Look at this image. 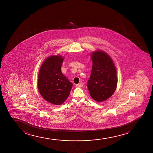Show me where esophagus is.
<instances>
[{
	"label": "esophagus",
	"mask_w": 153,
	"mask_h": 153,
	"mask_svg": "<svg viewBox=\"0 0 153 153\" xmlns=\"http://www.w3.org/2000/svg\"><path fill=\"white\" fill-rule=\"evenodd\" d=\"M84 85V84H82V83H80V84H77V85H76V87H82Z\"/></svg>",
	"instance_id": "34e87169"
}]
</instances>
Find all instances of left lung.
Segmentation results:
<instances>
[{
    "instance_id": "left-lung-1",
    "label": "left lung",
    "mask_w": 153,
    "mask_h": 153,
    "mask_svg": "<svg viewBox=\"0 0 153 153\" xmlns=\"http://www.w3.org/2000/svg\"><path fill=\"white\" fill-rule=\"evenodd\" d=\"M92 67L87 87L90 96L97 102L109 98L117 86V70L109 55L102 51L91 53Z\"/></svg>"
}]
</instances>
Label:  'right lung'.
<instances>
[{"label": "right lung", "instance_id": "add662e5", "mask_svg": "<svg viewBox=\"0 0 153 153\" xmlns=\"http://www.w3.org/2000/svg\"><path fill=\"white\" fill-rule=\"evenodd\" d=\"M64 57H48L43 62L38 76V89L42 97L53 105L62 104L69 96L73 84L61 71Z\"/></svg>", "mask_w": 153, "mask_h": 153}]
</instances>
